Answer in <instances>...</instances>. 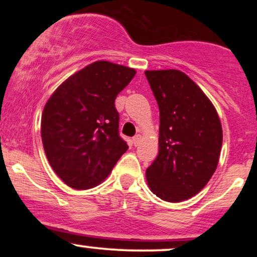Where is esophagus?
Returning a JSON list of instances; mask_svg holds the SVG:
<instances>
[{
	"mask_svg": "<svg viewBox=\"0 0 257 257\" xmlns=\"http://www.w3.org/2000/svg\"><path fill=\"white\" fill-rule=\"evenodd\" d=\"M141 141V135H135L134 138H133V144H134V146H138L139 144H140Z\"/></svg>",
	"mask_w": 257,
	"mask_h": 257,
	"instance_id": "1",
	"label": "esophagus"
}]
</instances>
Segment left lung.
I'll return each mask as SVG.
<instances>
[{
  "instance_id": "left-lung-1",
  "label": "left lung",
  "mask_w": 257,
  "mask_h": 257,
  "mask_svg": "<svg viewBox=\"0 0 257 257\" xmlns=\"http://www.w3.org/2000/svg\"><path fill=\"white\" fill-rule=\"evenodd\" d=\"M159 107V151L146 180L156 196L178 203L208 184L219 163L222 128L214 105L179 70L145 71Z\"/></svg>"
}]
</instances>
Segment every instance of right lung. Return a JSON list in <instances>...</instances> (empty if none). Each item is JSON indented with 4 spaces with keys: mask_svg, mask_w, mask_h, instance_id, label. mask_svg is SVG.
I'll use <instances>...</instances> for the list:
<instances>
[{
    "mask_svg": "<svg viewBox=\"0 0 257 257\" xmlns=\"http://www.w3.org/2000/svg\"><path fill=\"white\" fill-rule=\"evenodd\" d=\"M134 76L131 67L95 61L63 82L47 101L41 120L44 152L70 187L101 184L128 150L114 100Z\"/></svg>",
    "mask_w": 257,
    "mask_h": 257,
    "instance_id": "add662e5",
    "label": "right lung"
}]
</instances>
